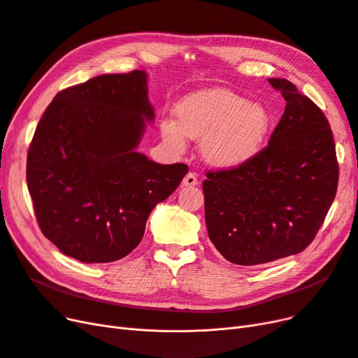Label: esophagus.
I'll list each match as a JSON object with an SVG mask.
<instances>
[{"mask_svg": "<svg viewBox=\"0 0 358 358\" xmlns=\"http://www.w3.org/2000/svg\"><path fill=\"white\" fill-rule=\"evenodd\" d=\"M197 184H199V181H197V177L194 172H189V174L182 180L184 187H194V186H197Z\"/></svg>", "mask_w": 358, "mask_h": 358, "instance_id": "esophagus-1", "label": "esophagus"}]
</instances>
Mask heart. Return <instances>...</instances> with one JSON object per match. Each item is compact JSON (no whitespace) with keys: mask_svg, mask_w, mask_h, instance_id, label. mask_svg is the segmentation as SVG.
Returning a JSON list of instances; mask_svg holds the SVG:
<instances>
[{"mask_svg":"<svg viewBox=\"0 0 358 358\" xmlns=\"http://www.w3.org/2000/svg\"><path fill=\"white\" fill-rule=\"evenodd\" d=\"M176 116L161 119V134L177 152L186 149V137L201 141L205 162L215 168L246 164L261 149L270 116L262 104L252 103L226 88H208L184 97Z\"/></svg>","mask_w":358,"mask_h":358,"instance_id":"obj_1","label":"heart"}]
</instances>
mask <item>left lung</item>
Masks as SVG:
<instances>
[{"instance_id": "obj_1", "label": "left lung", "mask_w": 358, "mask_h": 358, "mask_svg": "<svg viewBox=\"0 0 358 358\" xmlns=\"http://www.w3.org/2000/svg\"><path fill=\"white\" fill-rule=\"evenodd\" d=\"M286 108L268 145L241 166L209 171L205 221L218 252L239 266H258L302 252L332 205L339 166L324 113L280 78Z\"/></svg>"}]
</instances>
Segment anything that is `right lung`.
I'll return each mask as SVG.
<instances>
[{
	"label": "right lung",
	"instance_id": "obj_1",
	"mask_svg": "<svg viewBox=\"0 0 358 358\" xmlns=\"http://www.w3.org/2000/svg\"><path fill=\"white\" fill-rule=\"evenodd\" d=\"M148 73L100 75L60 91L29 145L26 181L43 234L81 262H112L143 239L189 166L137 152L155 110Z\"/></svg>",
	"mask_w": 358,
	"mask_h": 358
}]
</instances>
